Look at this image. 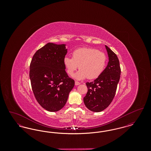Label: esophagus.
Listing matches in <instances>:
<instances>
[{"instance_id": "34e87169", "label": "esophagus", "mask_w": 151, "mask_h": 151, "mask_svg": "<svg viewBox=\"0 0 151 151\" xmlns=\"http://www.w3.org/2000/svg\"><path fill=\"white\" fill-rule=\"evenodd\" d=\"M75 85H76V86H78V85L80 84V83L77 81H75Z\"/></svg>"}]
</instances>
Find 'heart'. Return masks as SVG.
<instances>
[{
  "label": "heart",
  "instance_id": "heart-1",
  "mask_svg": "<svg viewBox=\"0 0 151 151\" xmlns=\"http://www.w3.org/2000/svg\"><path fill=\"white\" fill-rule=\"evenodd\" d=\"M65 64L67 73L73 76L79 68L75 78L78 80L97 78L103 72L106 62L104 52L92 47H81L73 51L72 58L65 57Z\"/></svg>",
  "mask_w": 151,
  "mask_h": 151
}]
</instances>
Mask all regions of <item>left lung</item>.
Listing matches in <instances>:
<instances>
[{
  "label": "left lung",
  "mask_w": 151,
  "mask_h": 151,
  "mask_svg": "<svg viewBox=\"0 0 151 151\" xmlns=\"http://www.w3.org/2000/svg\"><path fill=\"white\" fill-rule=\"evenodd\" d=\"M105 47L109 60L108 65L99 77L92 82L86 83L88 92L83 99L86 108L94 112L104 110L111 104L121 72L118 57L107 46Z\"/></svg>",
  "instance_id": "8db88e82"
}]
</instances>
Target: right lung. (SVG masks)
Listing matches in <instances>:
<instances>
[{
  "instance_id": "obj_1",
  "label": "right lung",
  "mask_w": 151,
  "mask_h": 151,
  "mask_svg": "<svg viewBox=\"0 0 151 151\" xmlns=\"http://www.w3.org/2000/svg\"><path fill=\"white\" fill-rule=\"evenodd\" d=\"M65 45L48 43L34 54L29 78L36 100L45 109L57 111L63 108L75 85L65 71Z\"/></svg>"
}]
</instances>
